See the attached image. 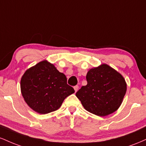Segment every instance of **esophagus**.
<instances>
[{
  "label": "esophagus",
  "mask_w": 146,
  "mask_h": 146,
  "mask_svg": "<svg viewBox=\"0 0 146 146\" xmlns=\"http://www.w3.org/2000/svg\"><path fill=\"white\" fill-rule=\"evenodd\" d=\"M79 89V86H78V85H76V86H74V90L75 92H77Z\"/></svg>",
  "instance_id": "obj_1"
}]
</instances>
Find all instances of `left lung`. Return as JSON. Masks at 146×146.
Returning <instances> with one entry per match:
<instances>
[{"label":"left lung","mask_w":146,"mask_h":146,"mask_svg":"<svg viewBox=\"0 0 146 146\" xmlns=\"http://www.w3.org/2000/svg\"><path fill=\"white\" fill-rule=\"evenodd\" d=\"M86 81L75 95L87 111L104 117L118 109L126 93V83L120 73L102 64L88 71Z\"/></svg>","instance_id":"8db88e82"}]
</instances>
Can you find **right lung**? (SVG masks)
<instances>
[{
  "mask_svg": "<svg viewBox=\"0 0 146 146\" xmlns=\"http://www.w3.org/2000/svg\"><path fill=\"white\" fill-rule=\"evenodd\" d=\"M21 88L26 103L40 114L58 110L64 99L75 93L73 87L67 84L66 75L46 60L25 72Z\"/></svg>",
  "mask_w": 146,
  "mask_h": 146,
  "instance_id": "right-lung-1",
  "label": "right lung"
}]
</instances>
